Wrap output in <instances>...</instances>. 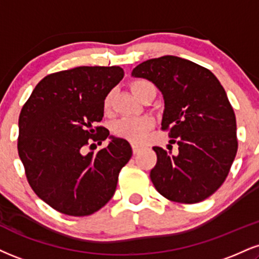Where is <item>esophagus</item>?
I'll use <instances>...</instances> for the list:
<instances>
[{
    "mask_svg": "<svg viewBox=\"0 0 259 259\" xmlns=\"http://www.w3.org/2000/svg\"><path fill=\"white\" fill-rule=\"evenodd\" d=\"M132 148H133L134 153H138L140 149H141V146H139V145H132Z\"/></svg>",
    "mask_w": 259,
    "mask_h": 259,
    "instance_id": "34e87169",
    "label": "esophagus"
}]
</instances>
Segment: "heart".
Here are the masks:
<instances>
[{
  "mask_svg": "<svg viewBox=\"0 0 259 259\" xmlns=\"http://www.w3.org/2000/svg\"><path fill=\"white\" fill-rule=\"evenodd\" d=\"M147 88H154L152 83L145 79H136L130 84L133 94L135 98H140L142 92ZM111 96L107 94L104 100L105 111L110 110ZM154 126V119L151 116H140V117H124L117 120L113 125V133L118 138L126 140L133 143H141L145 141L146 136L149 130Z\"/></svg>",
  "mask_w": 259,
  "mask_h": 259,
  "instance_id": "heart-1",
  "label": "heart"
}]
</instances>
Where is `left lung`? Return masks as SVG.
I'll return each instance as SVG.
<instances>
[{"label":"left lung","mask_w":259,"mask_h":259,"mask_svg":"<svg viewBox=\"0 0 259 259\" xmlns=\"http://www.w3.org/2000/svg\"><path fill=\"white\" fill-rule=\"evenodd\" d=\"M132 74L161 92V129L179 146L177 154L153 147L157 164L149 176L155 189L182 204L205 200L223 185L238 151L235 113L226 90L210 70L172 55L143 61Z\"/></svg>","instance_id":"obj_1"}]
</instances>
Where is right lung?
Listing matches in <instances>:
<instances>
[{"label":"right lung","mask_w":259,"mask_h":259,"mask_svg":"<svg viewBox=\"0 0 259 259\" xmlns=\"http://www.w3.org/2000/svg\"><path fill=\"white\" fill-rule=\"evenodd\" d=\"M124 77L119 66H79L45 77L19 116L18 153L38 198L68 216H88L116 192L121 167L133 149L124 139L94 126L104 117V100ZM111 141L83 154L92 141ZM94 145V143H93Z\"/></svg>","instance_id":"right-lung-1"}]
</instances>
